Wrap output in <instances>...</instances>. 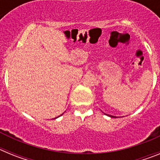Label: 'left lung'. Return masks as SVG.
<instances>
[{"instance_id":"1","label":"left lung","mask_w":160,"mask_h":160,"mask_svg":"<svg viewBox=\"0 0 160 160\" xmlns=\"http://www.w3.org/2000/svg\"><path fill=\"white\" fill-rule=\"evenodd\" d=\"M111 117H112V118H114V116H111Z\"/></svg>"}]
</instances>
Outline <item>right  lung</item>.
<instances>
[{
  "mask_svg": "<svg viewBox=\"0 0 160 160\" xmlns=\"http://www.w3.org/2000/svg\"><path fill=\"white\" fill-rule=\"evenodd\" d=\"M61 115H62V114H61ZM55 118H53V119H55Z\"/></svg>",
  "mask_w": 160,
  "mask_h": 160,
  "instance_id": "obj_1",
  "label": "right lung"
}]
</instances>
